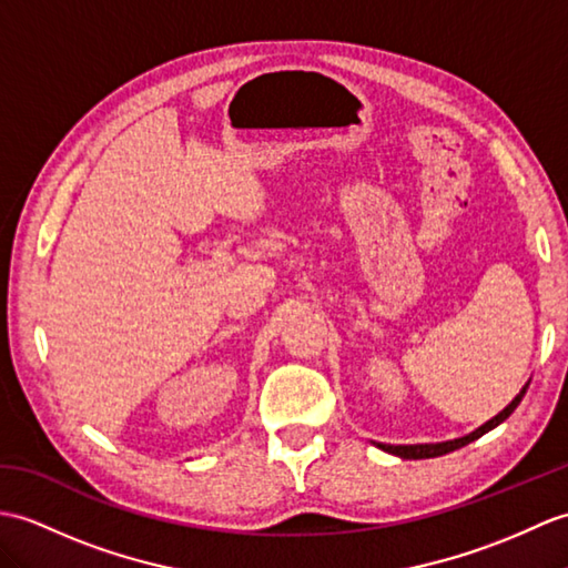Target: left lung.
Wrapping results in <instances>:
<instances>
[{"mask_svg": "<svg viewBox=\"0 0 568 568\" xmlns=\"http://www.w3.org/2000/svg\"><path fill=\"white\" fill-rule=\"evenodd\" d=\"M527 387H530V382H527V385L520 389V394L516 399H513L504 412H500L498 416H494L491 420H486V424L481 426V428H477L474 433H469V435H465V438H457V440H447V443H435V445H382V443H377V447L379 450H385V453H392V455H397V457H404V459H426V457H440V455H447V453H453V450H459V447H465V445H469L471 440H477V438H481L484 433H489L491 428H496L498 424H504V420L516 412L518 408V404L523 402V397H525V392H527Z\"/></svg>", "mask_w": 568, "mask_h": 568, "instance_id": "1", "label": "left lung"}]
</instances>
